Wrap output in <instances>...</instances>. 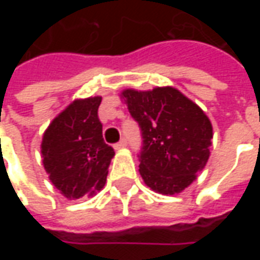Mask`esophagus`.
<instances>
[{
    "label": "esophagus",
    "mask_w": 260,
    "mask_h": 260,
    "mask_svg": "<svg viewBox=\"0 0 260 260\" xmlns=\"http://www.w3.org/2000/svg\"><path fill=\"white\" fill-rule=\"evenodd\" d=\"M126 145H128V141H126V139H121L117 145H114V149L118 150V149H122V147H125Z\"/></svg>",
    "instance_id": "esophagus-1"
}]
</instances>
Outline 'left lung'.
I'll return each mask as SVG.
<instances>
[{
	"mask_svg": "<svg viewBox=\"0 0 260 260\" xmlns=\"http://www.w3.org/2000/svg\"><path fill=\"white\" fill-rule=\"evenodd\" d=\"M121 99L141 128L139 173L145 184L161 195L184 191L210 156V119L171 86L146 91L125 89Z\"/></svg>",
	"mask_w": 260,
	"mask_h": 260,
	"instance_id": "obj_1",
	"label": "left lung"
}]
</instances>
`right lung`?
Returning a JSON list of instances; mask_svg holds the SVG:
<instances>
[{
	"label": "right lung",
	"instance_id": "1",
	"mask_svg": "<svg viewBox=\"0 0 260 260\" xmlns=\"http://www.w3.org/2000/svg\"><path fill=\"white\" fill-rule=\"evenodd\" d=\"M100 103V96L74 100L43 135V166L67 199L93 196L107 180L115 153L103 139V125L97 115Z\"/></svg>",
	"mask_w": 260,
	"mask_h": 260
}]
</instances>
